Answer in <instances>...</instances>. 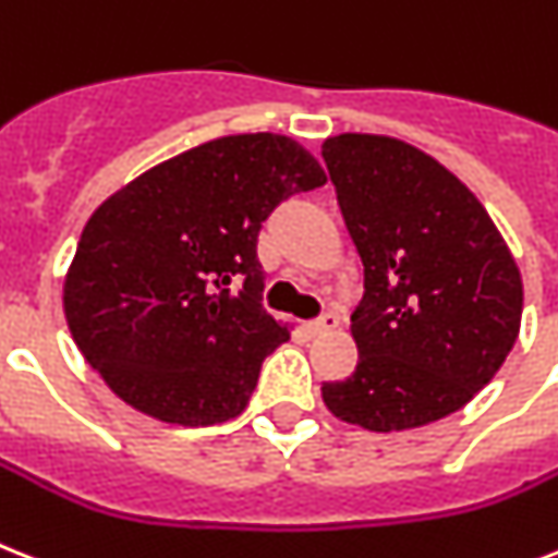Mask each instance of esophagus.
Returning <instances> with one entry per match:
<instances>
[{
  "label": "esophagus",
  "mask_w": 558,
  "mask_h": 558,
  "mask_svg": "<svg viewBox=\"0 0 558 558\" xmlns=\"http://www.w3.org/2000/svg\"><path fill=\"white\" fill-rule=\"evenodd\" d=\"M338 324H341V320H338V315H335V312H324V315H320L318 320H312L310 332L312 335L332 332V329H338Z\"/></svg>",
  "instance_id": "esophagus-1"
}]
</instances>
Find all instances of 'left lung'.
Listing matches in <instances>:
<instances>
[{"label": "left lung", "instance_id": "1", "mask_svg": "<svg viewBox=\"0 0 558 558\" xmlns=\"http://www.w3.org/2000/svg\"><path fill=\"white\" fill-rule=\"evenodd\" d=\"M361 264L357 366L324 384L335 418L424 427L490 384L522 326V275L468 185L404 140L338 134L320 146Z\"/></svg>", "mask_w": 558, "mask_h": 558}]
</instances>
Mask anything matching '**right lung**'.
Returning a JSON list of instances; mask_svg holds the SVG:
<instances>
[{
    "instance_id": "obj_1",
    "label": "right lung",
    "mask_w": 558,
    "mask_h": 558,
    "mask_svg": "<svg viewBox=\"0 0 558 558\" xmlns=\"http://www.w3.org/2000/svg\"><path fill=\"white\" fill-rule=\"evenodd\" d=\"M324 183L306 148L260 131L189 148L111 194L62 289L74 343L111 392L183 427L246 410L264 357L289 341L260 306L257 232L278 203Z\"/></svg>"
}]
</instances>
